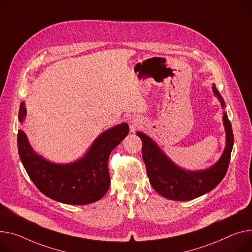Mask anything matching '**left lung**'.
<instances>
[{"mask_svg": "<svg viewBox=\"0 0 252 252\" xmlns=\"http://www.w3.org/2000/svg\"><path fill=\"white\" fill-rule=\"evenodd\" d=\"M213 92L224 108V99L215 85H213ZM223 123L226 131V147L221 158L210 168L197 171L180 168L152 139L141 131L137 132L143 142L142 156L150 183L159 194L172 200H189L213 190L222 181L227 173L234 144L232 126L226 112L223 113Z\"/></svg>", "mask_w": 252, "mask_h": 252, "instance_id": "left-lung-1", "label": "left lung"}]
</instances>
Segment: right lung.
<instances>
[{
    "label": "right lung",
    "instance_id": "1",
    "mask_svg": "<svg viewBox=\"0 0 252 252\" xmlns=\"http://www.w3.org/2000/svg\"><path fill=\"white\" fill-rule=\"evenodd\" d=\"M26 116L20 104L18 119ZM127 124H121L99 135L81 159L69 164H56L36 154L25 132L18 130L17 142L21 162L32 182L46 196L68 205H88L104 196L109 189L108 158L111 151L127 136Z\"/></svg>",
    "mask_w": 252,
    "mask_h": 252
}]
</instances>
